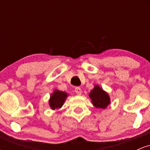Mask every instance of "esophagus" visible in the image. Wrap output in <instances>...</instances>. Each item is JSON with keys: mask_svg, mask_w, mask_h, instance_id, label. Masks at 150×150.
Instances as JSON below:
<instances>
[{"mask_svg": "<svg viewBox=\"0 0 150 150\" xmlns=\"http://www.w3.org/2000/svg\"><path fill=\"white\" fill-rule=\"evenodd\" d=\"M75 93H76L77 94H78V95L82 94V89H81L80 87H76L75 89Z\"/></svg>", "mask_w": 150, "mask_h": 150, "instance_id": "1", "label": "esophagus"}]
</instances>
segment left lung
Instances as JSON below:
<instances>
[{
  "mask_svg": "<svg viewBox=\"0 0 150 150\" xmlns=\"http://www.w3.org/2000/svg\"><path fill=\"white\" fill-rule=\"evenodd\" d=\"M89 97L94 106L97 108L105 109L111 104V99L108 93L98 85H94L89 93Z\"/></svg>",
  "mask_w": 150,
  "mask_h": 150,
  "instance_id": "left-lung-1",
  "label": "left lung"
}]
</instances>
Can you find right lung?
<instances>
[{"instance_id": "right-lung-1", "label": "right lung", "mask_w": 150, "mask_h": 150, "mask_svg": "<svg viewBox=\"0 0 150 150\" xmlns=\"http://www.w3.org/2000/svg\"><path fill=\"white\" fill-rule=\"evenodd\" d=\"M68 93L58 89H54L53 92L50 96L49 104L50 108L52 110L59 109L63 106V104L68 97Z\"/></svg>"}]
</instances>
